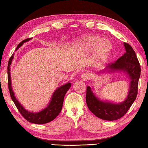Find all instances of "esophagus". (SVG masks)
Listing matches in <instances>:
<instances>
[{
    "label": "esophagus",
    "mask_w": 148,
    "mask_h": 148,
    "mask_svg": "<svg viewBox=\"0 0 148 148\" xmlns=\"http://www.w3.org/2000/svg\"><path fill=\"white\" fill-rule=\"evenodd\" d=\"M81 78H82L83 80H87L90 79V74L88 73H83L82 75H81Z\"/></svg>",
    "instance_id": "esophagus-1"
}]
</instances>
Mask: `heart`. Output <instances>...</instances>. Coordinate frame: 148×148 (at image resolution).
Returning <instances> with one entry per match:
<instances>
[{
    "instance_id": "heart-1",
    "label": "heart",
    "mask_w": 148,
    "mask_h": 148,
    "mask_svg": "<svg viewBox=\"0 0 148 148\" xmlns=\"http://www.w3.org/2000/svg\"><path fill=\"white\" fill-rule=\"evenodd\" d=\"M77 48L85 52L94 50L93 59L98 64H103L109 57L112 49V45L108 39H102L99 36L92 35L79 40Z\"/></svg>"
}]
</instances>
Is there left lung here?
Segmentation results:
<instances>
[{
	"instance_id": "8db88e82",
	"label": "left lung",
	"mask_w": 148,
	"mask_h": 148,
	"mask_svg": "<svg viewBox=\"0 0 148 148\" xmlns=\"http://www.w3.org/2000/svg\"><path fill=\"white\" fill-rule=\"evenodd\" d=\"M126 53L107 68L111 70H123L130 79V90L127 98L119 104L100 101L97 98L90 86L86 88V102L88 108L93 114L104 120L114 121L123 117L127 112L136 100L138 92V84L140 76V65L132 47L124 42Z\"/></svg>"
}]
</instances>
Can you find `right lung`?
Listing matches in <instances>:
<instances>
[{
    "label": "right lung",
    "instance_id": "right-lung-1",
    "mask_svg": "<svg viewBox=\"0 0 148 148\" xmlns=\"http://www.w3.org/2000/svg\"><path fill=\"white\" fill-rule=\"evenodd\" d=\"M29 40H30V38L27 39L23 40V41H21L18 45L16 49L20 48V47L23 45V42L28 41ZM12 58H13V54L12 55L10 58H9L8 65V88L9 90V93H10L11 99L12 100V101L14 102L15 106H16L19 112H20V114L22 115V116H23L27 121L30 123H32L45 124L53 121L62 111L65 95L69 90V89L70 88L71 84L70 83H67L56 89L54 93H53L51 100L48 106L45 109L42 110L41 111L35 113L27 111L21 106V104L19 103L16 99L15 98L14 93L12 90L10 76V65L11 64Z\"/></svg>",
    "mask_w": 148,
    "mask_h": 148
}]
</instances>
